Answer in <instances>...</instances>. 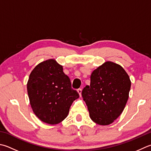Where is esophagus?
Segmentation results:
<instances>
[{"label": "esophagus", "instance_id": "esophagus-1", "mask_svg": "<svg viewBox=\"0 0 151 151\" xmlns=\"http://www.w3.org/2000/svg\"><path fill=\"white\" fill-rule=\"evenodd\" d=\"M77 91H78V93H79V96H80V97H81V93H82V90L81 89V88H79V89H78Z\"/></svg>", "mask_w": 151, "mask_h": 151}]
</instances>
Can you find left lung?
<instances>
[{
	"instance_id": "1",
	"label": "left lung",
	"mask_w": 151,
	"mask_h": 151,
	"mask_svg": "<svg viewBox=\"0 0 151 151\" xmlns=\"http://www.w3.org/2000/svg\"><path fill=\"white\" fill-rule=\"evenodd\" d=\"M131 81L119 65L107 61L97 67L90 76L82 96L90 119L99 125H109L119 117L128 99Z\"/></svg>"
}]
</instances>
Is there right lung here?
<instances>
[{
    "label": "right lung",
    "instance_id": "right-lung-1",
    "mask_svg": "<svg viewBox=\"0 0 151 151\" xmlns=\"http://www.w3.org/2000/svg\"><path fill=\"white\" fill-rule=\"evenodd\" d=\"M27 88L34 113L49 124H57L65 119L73 102L79 97L63 73V67L53 59L34 68Z\"/></svg>",
    "mask_w": 151,
    "mask_h": 151
}]
</instances>
